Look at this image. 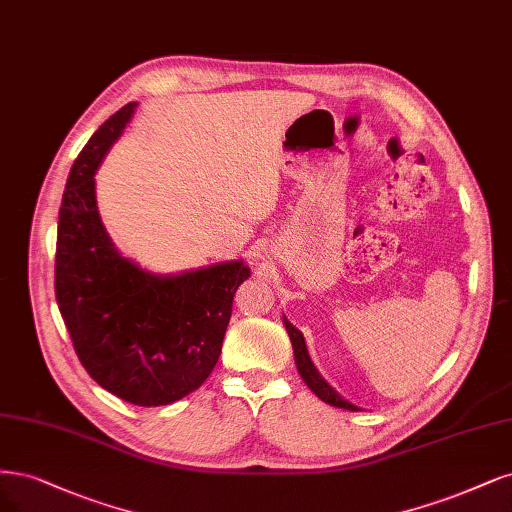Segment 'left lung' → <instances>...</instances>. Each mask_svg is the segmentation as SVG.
<instances>
[{"mask_svg": "<svg viewBox=\"0 0 512 512\" xmlns=\"http://www.w3.org/2000/svg\"><path fill=\"white\" fill-rule=\"evenodd\" d=\"M284 324H286V330H288V334H290V341H292V347H294L296 368H298V373H301V377L305 379V383L311 387V392H313L317 398H320V400L332 404V407L347 409V411H360V409L356 407V404L347 402L345 398H341L337 392H334L332 387L322 379V375L317 373L313 362H311V358H309V351H307V345H305V339H303L301 330L294 328L288 320H284Z\"/></svg>", "mask_w": 512, "mask_h": 512, "instance_id": "obj_1", "label": "left lung"}]
</instances>
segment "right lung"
<instances>
[{
  "label": "right lung",
  "mask_w": 512,
  "mask_h": 512,
  "mask_svg": "<svg viewBox=\"0 0 512 512\" xmlns=\"http://www.w3.org/2000/svg\"><path fill=\"white\" fill-rule=\"evenodd\" d=\"M135 108L127 103L105 120L69 171L55 294L86 373L137 407H161L195 392L214 370L250 269L235 260L163 277L116 252L97 211L95 173Z\"/></svg>",
  "instance_id": "1"
}]
</instances>
